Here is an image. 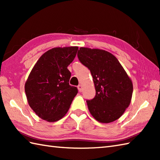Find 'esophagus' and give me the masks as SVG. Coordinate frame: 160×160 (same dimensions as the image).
I'll list each match as a JSON object with an SVG mask.
<instances>
[{
	"mask_svg": "<svg viewBox=\"0 0 160 160\" xmlns=\"http://www.w3.org/2000/svg\"><path fill=\"white\" fill-rule=\"evenodd\" d=\"M78 90H79L80 92H82V86L81 85V84H79V85L78 86Z\"/></svg>",
	"mask_w": 160,
	"mask_h": 160,
	"instance_id": "34e87169",
	"label": "esophagus"
}]
</instances>
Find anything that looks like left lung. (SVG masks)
Returning <instances> with one entry per match:
<instances>
[{"instance_id":"left-lung-1","label":"left lung","mask_w":160,"mask_h":160,"mask_svg":"<svg viewBox=\"0 0 160 160\" xmlns=\"http://www.w3.org/2000/svg\"><path fill=\"white\" fill-rule=\"evenodd\" d=\"M78 58L91 71L96 96L87 100L93 117L102 123L120 118L131 103L132 83L118 60L107 51L80 47Z\"/></svg>"}]
</instances>
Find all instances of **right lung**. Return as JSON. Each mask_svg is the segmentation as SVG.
<instances>
[{
    "mask_svg": "<svg viewBox=\"0 0 160 160\" xmlns=\"http://www.w3.org/2000/svg\"><path fill=\"white\" fill-rule=\"evenodd\" d=\"M78 47H56L41 56L26 81L25 91L28 103L39 118L56 122L67 113L78 91L69 85L73 62Z\"/></svg>",
    "mask_w": 160,
    "mask_h": 160,
    "instance_id": "obj_1",
    "label": "right lung"
}]
</instances>
